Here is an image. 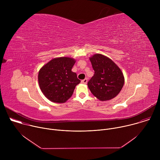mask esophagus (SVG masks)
I'll return each instance as SVG.
<instances>
[{"mask_svg": "<svg viewBox=\"0 0 160 160\" xmlns=\"http://www.w3.org/2000/svg\"><path fill=\"white\" fill-rule=\"evenodd\" d=\"M87 82H88L87 78H85L84 80H82L81 81V82H82V83H83V84H86V83H87Z\"/></svg>", "mask_w": 160, "mask_h": 160, "instance_id": "1", "label": "esophagus"}]
</instances>
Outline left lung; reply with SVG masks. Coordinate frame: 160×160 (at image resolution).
<instances>
[{
	"mask_svg": "<svg viewBox=\"0 0 160 160\" xmlns=\"http://www.w3.org/2000/svg\"><path fill=\"white\" fill-rule=\"evenodd\" d=\"M90 61L94 70V76L87 83L90 92L101 101L115 98L125 82L120 68L111 59L101 54L90 57Z\"/></svg>",
	"mask_w": 160,
	"mask_h": 160,
	"instance_id": "left-lung-1",
	"label": "left lung"
}]
</instances>
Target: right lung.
Returning a JSON list of instances; mask_svg holds the SVG:
<instances>
[{
	"mask_svg": "<svg viewBox=\"0 0 160 160\" xmlns=\"http://www.w3.org/2000/svg\"><path fill=\"white\" fill-rule=\"evenodd\" d=\"M75 61L72 58H57L41 68L38 75V84L49 100L64 103L72 97L76 85L80 82L76 73L72 71Z\"/></svg>",
	"mask_w": 160,
	"mask_h": 160,
	"instance_id": "obj_1",
	"label": "right lung"
}]
</instances>
